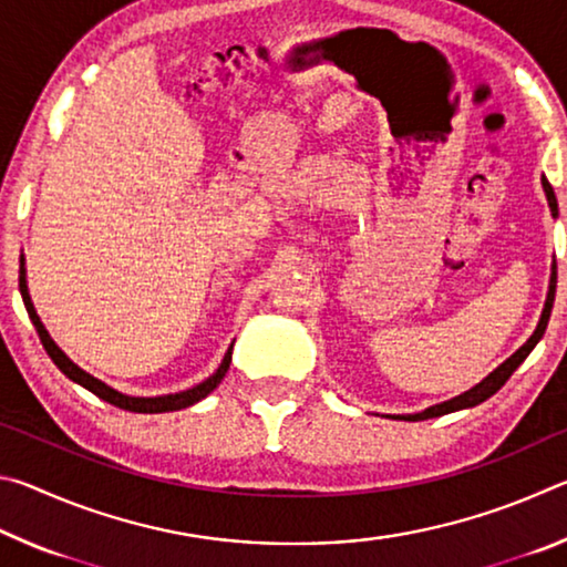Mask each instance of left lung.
I'll return each mask as SVG.
<instances>
[{"mask_svg": "<svg viewBox=\"0 0 567 567\" xmlns=\"http://www.w3.org/2000/svg\"><path fill=\"white\" fill-rule=\"evenodd\" d=\"M543 182V192L545 197H548V207L553 217H558V199H555V192L550 187L548 179H540ZM555 285H558V270H555V260H553V267H550V285H548V297H545V305H543V315L540 320H537V328L535 332L527 338V342L523 344L520 350H515L511 358H507L501 368H495L491 375H487L483 382H477L475 388H470L467 392H463V395H457L453 400H445L440 402V405H433L422 412H415V415H390L392 420H427V417H440V415H447V412H455V410H467V408H475L480 405V402H485L487 398H493L497 390H501L507 378L513 375V372L520 368V362L527 358V354L533 352V348L537 342H540V338L545 334V328H548V320H550V310H553V302H555Z\"/></svg>", "mask_w": 567, "mask_h": 567, "instance_id": "obj_1", "label": "left lung"}]
</instances>
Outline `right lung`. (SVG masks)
<instances>
[{
  "mask_svg": "<svg viewBox=\"0 0 567 567\" xmlns=\"http://www.w3.org/2000/svg\"><path fill=\"white\" fill-rule=\"evenodd\" d=\"M19 292H22V300H24V307H27V315H30V320L34 324L37 334H40V340L44 344L47 354H50L52 362L60 368L66 378H70L72 382H76V385H82L84 390H90L97 395L100 400L110 402V405L120 408V410H130V412H175V410H185L189 405H195V402H199L203 398H207L209 392H213L219 382H223V378L227 375L229 370V362H233V344H229L223 362H219V368L209 375L207 380L199 382V385L189 388V390H182V392H169V395H157V398H134V395H124V392L110 388L107 382L97 380L94 375H90L87 370H82L80 364H74L66 354L60 350V344H56L52 340V334L47 332V328L40 320V315H37L34 310V302L30 297V287H27V267H24V255L19 257Z\"/></svg>",
  "mask_w": 567,
  "mask_h": 567,
  "instance_id": "right-lung-1",
  "label": "right lung"
}]
</instances>
